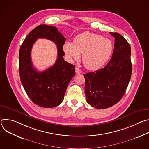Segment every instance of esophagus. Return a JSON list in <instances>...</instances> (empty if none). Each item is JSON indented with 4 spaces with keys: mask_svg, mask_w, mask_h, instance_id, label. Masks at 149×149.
<instances>
[{
    "mask_svg": "<svg viewBox=\"0 0 149 149\" xmlns=\"http://www.w3.org/2000/svg\"><path fill=\"white\" fill-rule=\"evenodd\" d=\"M75 73H76L77 74H81V70H80L79 68H75Z\"/></svg>",
    "mask_w": 149,
    "mask_h": 149,
    "instance_id": "obj_1",
    "label": "esophagus"
}]
</instances>
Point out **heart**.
<instances>
[{
    "instance_id": "heart-1",
    "label": "heart",
    "mask_w": 149,
    "mask_h": 149,
    "mask_svg": "<svg viewBox=\"0 0 149 149\" xmlns=\"http://www.w3.org/2000/svg\"><path fill=\"white\" fill-rule=\"evenodd\" d=\"M63 50L70 58L75 60L79 59V54H83L84 66L94 71L102 67L110 58L113 44L107 38L87 31L78 35L74 43L66 42L63 45Z\"/></svg>"
}]
</instances>
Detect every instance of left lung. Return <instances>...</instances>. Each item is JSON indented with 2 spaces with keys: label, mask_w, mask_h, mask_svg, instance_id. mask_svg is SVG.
<instances>
[{
  "label": "left lung",
  "mask_w": 149,
  "mask_h": 149,
  "mask_svg": "<svg viewBox=\"0 0 149 149\" xmlns=\"http://www.w3.org/2000/svg\"><path fill=\"white\" fill-rule=\"evenodd\" d=\"M110 33L115 38L111 60L103 68L84 74L87 101L98 109L109 108L121 100L132 72L130 44L120 34Z\"/></svg>",
  "instance_id": "left-lung-1"
}]
</instances>
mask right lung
<instances>
[{"label": "right lung", "mask_w": 149, "mask_h": 149, "mask_svg": "<svg viewBox=\"0 0 149 149\" xmlns=\"http://www.w3.org/2000/svg\"><path fill=\"white\" fill-rule=\"evenodd\" d=\"M39 38L52 40L57 45L58 58L54 65L39 72L31 60L33 45ZM66 38L56 27L40 25L26 37L19 50V75L22 86L33 103L44 108L59 105L64 98L68 84L75 74V65L64 61L62 50Z\"/></svg>", "instance_id": "add662e5"}]
</instances>
